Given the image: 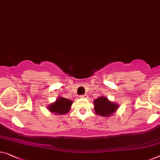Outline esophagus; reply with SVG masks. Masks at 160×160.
<instances>
[{"instance_id":"34e87169","label":"esophagus","mask_w":160,"mask_h":160,"mask_svg":"<svg viewBox=\"0 0 160 160\" xmlns=\"http://www.w3.org/2000/svg\"><path fill=\"white\" fill-rule=\"evenodd\" d=\"M80 98H87L88 95H86V94H85V95H80Z\"/></svg>"}]
</instances>
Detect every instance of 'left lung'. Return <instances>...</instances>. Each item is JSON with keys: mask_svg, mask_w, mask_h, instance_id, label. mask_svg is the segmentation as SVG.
Instances as JSON below:
<instances>
[{"mask_svg": "<svg viewBox=\"0 0 160 160\" xmlns=\"http://www.w3.org/2000/svg\"><path fill=\"white\" fill-rule=\"evenodd\" d=\"M94 110L95 113L102 116H109L118 108L117 104L109 101L106 97H100L95 100Z\"/></svg>", "mask_w": 160, "mask_h": 160, "instance_id": "8db88e82", "label": "left lung"}]
</instances>
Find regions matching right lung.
Here are the masks:
<instances>
[{
  "instance_id": "right-lung-1",
  "label": "right lung",
  "mask_w": 160,
  "mask_h": 160,
  "mask_svg": "<svg viewBox=\"0 0 160 160\" xmlns=\"http://www.w3.org/2000/svg\"><path fill=\"white\" fill-rule=\"evenodd\" d=\"M72 102L70 100L65 98H59L57 100L55 103H52L49 106V110L52 113L62 115L68 113L70 107L72 106Z\"/></svg>"
}]
</instances>
